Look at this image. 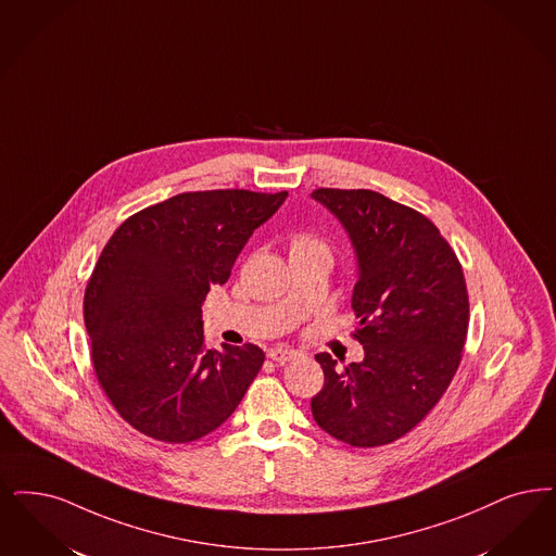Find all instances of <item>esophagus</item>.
I'll return each instance as SVG.
<instances>
[{
  "label": "esophagus",
  "instance_id": "1",
  "mask_svg": "<svg viewBox=\"0 0 556 556\" xmlns=\"http://www.w3.org/2000/svg\"><path fill=\"white\" fill-rule=\"evenodd\" d=\"M267 356L270 359H275V362H289V359H295V357L300 356L295 350H289V348H270L267 352Z\"/></svg>",
  "mask_w": 556,
  "mask_h": 556
}]
</instances>
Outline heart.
<instances>
[{"mask_svg":"<svg viewBox=\"0 0 556 556\" xmlns=\"http://www.w3.org/2000/svg\"><path fill=\"white\" fill-rule=\"evenodd\" d=\"M306 252H329L323 240H318L316 236L311 233H295L289 240V258L298 256V254H306Z\"/></svg>","mask_w":556,"mask_h":556,"instance_id":"heart-1","label":"heart"}]
</instances>
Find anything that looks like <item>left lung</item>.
Returning a JSON list of instances; mask_svg holds the SVG:
<instances>
[{
	"label": "left lung",
	"instance_id": "obj_1",
	"mask_svg": "<svg viewBox=\"0 0 556 556\" xmlns=\"http://www.w3.org/2000/svg\"><path fill=\"white\" fill-rule=\"evenodd\" d=\"M312 199L348 231L357 261L352 293L364 359L337 366L316 354L325 387L316 424L352 446L407 434L443 397L466 345L464 270L437 225L372 190L318 188Z\"/></svg>",
	"mask_w": 556,
	"mask_h": 556
}]
</instances>
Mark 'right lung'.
<instances>
[{"mask_svg":"<svg viewBox=\"0 0 556 556\" xmlns=\"http://www.w3.org/2000/svg\"><path fill=\"white\" fill-rule=\"evenodd\" d=\"M288 192H184L122 223L90 275L85 325L92 366L117 414L163 443H190L240 405L265 354L206 350L202 302Z\"/></svg>","mask_w":556,"mask_h":556,"instance_id":"obj_1","label":"right lung"}]
</instances>
